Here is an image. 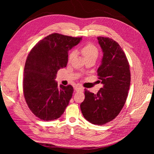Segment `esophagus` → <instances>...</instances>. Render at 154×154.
Here are the masks:
<instances>
[{
	"mask_svg": "<svg viewBox=\"0 0 154 154\" xmlns=\"http://www.w3.org/2000/svg\"><path fill=\"white\" fill-rule=\"evenodd\" d=\"M74 89L76 90V92H80V91H83V87H81V86H76L74 88Z\"/></svg>",
	"mask_w": 154,
	"mask_h": 154,
	"instance_id": "34e87169",
	"label": "esophagus"
}]
</instances>
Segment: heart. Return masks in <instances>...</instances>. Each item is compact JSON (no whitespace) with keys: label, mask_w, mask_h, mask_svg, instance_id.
I'll return each mask as SVG.
<instances>
[{"label":"heart","mask_w":154,"mask_h":154,"mask_svg":"<svg viewBox=\"0 0 154 154\" xmlns=\"http://www.w3.org/2000/svg\"><path fill=\"white\" fill-rule=\"evenodd\" d=\"M81 52L84 58L87 60L93 57L96 58L98 54V49L94 44L88 43L83 46ZM74 56H75V51H72L69 56V60H71L74 57Z\"/></svg>","instance_id":"b5f03b06"}]
</instances>
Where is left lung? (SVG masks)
Segmentation results:
<instances>
[{
  "instance_id": "obj_1",
  "label": "left lung",
  "mask_w": 154,
  "mask_h": 154,
  "mask_svg": "<svg viewBox=\"0 0 154 154\" xmlns=\"http://www.w3.org/2000/svg\"><path fill=\"white\" fill-rule=\"evenodd\" d=\"M103 53L97 76L103 88L94 94L85 88V100L80 105L88 122L102 125L113 120L123 109L130 84V66L122 48L109 37H97Z\"/></svg>"
}]
</instances>
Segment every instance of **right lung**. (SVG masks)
Here are the masks:
<instances>
[{
  "mask_svg": "<svg viewBox=\"0 0 154 154\" xmlns=\"http://www.w3.org/2000/svg\"><path fill=\"white\" fill-rule=\"evenodd\" d=\"M82 39L53 33L40 40L27 56L23 91L29 109L39 119L46 122L57 119L69 105L73 87H59L55 79L58 70L67 66L69 50Z\"/></svg>",
  "mask_w": 154,
  "mask_h": 154,
  "instance_id": "right-lung-1",
  "label": "right lung"
}]
</instances>
